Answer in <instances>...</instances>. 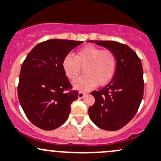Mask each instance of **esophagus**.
Returning <instances> with one entry per match:
<instances>
[{"label":"esophagus","instance_id":"esophagus-1","mask_svg":"<svg viewBox=\"0 0 161 161\" xmlns=\"http://www.w3.org/2000/svg\"><path fill=\"white\" fill-rule=\"evenodd\" d=\"M78 96H79V98L84 97V96H85V93H83V92H79V95H78Z\"/></svg>","mask_w":161,"mask_h":161}]
</instances>
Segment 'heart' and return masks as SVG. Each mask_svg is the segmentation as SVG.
<instances>
[{
  "label": "heart",
  "mask_w": 161,
  "mask_h": 161,
  "mask_svg": "<svg viewBox=\"0 0 161 161\" xmlns=\"http://www.w3.org/2000/svg\"><path fill=\"white\" fill-rule=\"evenodd\" d=\"M62 69L70 80H75L84 68V74L73 83L76 90L87 91L98 85L104 86L108 84L116 71V57L110 50H102L93 46H86L62 60Z\"/></svg>",
  "instance_id": "b5f03b06"
}]
</instances>
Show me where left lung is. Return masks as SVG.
Masks as SVG:
<instances>
[{
    "mask_svg": "<svg viewBox=\"0 0 161 161\" xmlns=\"http://www.w3.org/2000/svg\"><path fill=\"white\" fill-rule=\"evenodd\" d=\"M109 49L116 57V71L111 82L92 92L95 103L89 108L90 119L101 129L117 130L138 112L144 92L141 60L127 45L114 41H90Z\"/></svg>",
    "mask_w": 161,
    "mask_h": 161,
    "instance_id": "1",
    "label": "left lung"
}]
</instances>
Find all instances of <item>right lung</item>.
I'll list each match as a JSON object with an SVG mask.
<instances>
[{
    "mask_svg": "<svg viewBox=\"0 0 161 161\" xmlns=\"http://www.w3.org/2000/svg\"><path fill=\"white\" fill-rule=\"evenodd\" d=\"M82 43L50 39L34 46L23 61L18 85L19 101L26 117L36 127L52 130L68 119L71 104L79 93L70 90L72 86L61 64Z\"/></svg>",
    "mask_w": 161,
    "mask_h": 161,
    "instance_id": "right-lung-1",
    "label": "right lung"
}]
</instances>
